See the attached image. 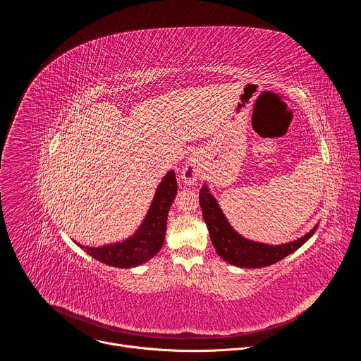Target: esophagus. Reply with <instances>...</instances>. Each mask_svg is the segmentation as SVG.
<instances>
[{"label":"esophagus","mask_w":361,"mask_h":361,"mask_svg":"<svg viewBox=\"0 0 361 361\" xmlns=\"http://www.w3.org/2000/svg\"><path fill=\"white\" fill-rule=\"evenodd\" d=\"M201 171V164L197 157H190L181 170V178L187 185H192Z\"/></svg>","instance_id":"34e87169"}]
</instances>
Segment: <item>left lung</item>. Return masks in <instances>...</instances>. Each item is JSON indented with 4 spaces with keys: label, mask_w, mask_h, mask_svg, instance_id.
<instances>
[{
    "label": "left lung",
    "mask_w": 361,
    "mask_h": 361,
    "mask_svg": "<svg viewBox=\"0 0 361 361\" xmlns=\"http://www.w3.org/2000/svg\"><path fill=\"white\" fill-rule=\"evenodd\" d=\"M200 205L202 219L207 224L212 243L216 248V252L221 259L233 266L244 267V269H260L271 266L288 254L298 250L308 238H310L317 226L305 235L297 238L295 241L280 244V245H269L263 243H255L241 237L227 221L223 214L219 202L212 195L207 185H202L200 190Z\"/></svg>",
    "instance_id": "8db88e82"
}]
</instances>
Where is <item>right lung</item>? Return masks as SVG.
<instances>
[{
	"instance_id": "obj_1",
	"label": "right lung",
	"mask_w": 361,
	"mask_h": 361,
	"mask_svg": "<svg viewBox=\"0 0 361 361\" xmlns=\"http://www.w3.org/2000/svg\"><path fill=\"white\" fill-rule=\"evenodd\" d=\"M176 195V173L169 171L157 187L156 195H154L144 221L130 238L102 247L78 245L82 247L92 259L111 267L130 269L144 264L163 247L167 228V216Z\"/></svg>"
}]
</instances>
